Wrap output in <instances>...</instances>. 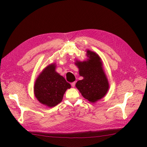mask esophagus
I'll use <instances>...</instances> for the list:
<instances>
[{
    "mask_svg": "<svg viewBox=\"0 0 147 147\" xmlns=\"http://www.w3.org/2000/svg\"><path fill=\"white\" fill-rule=\"evenodd\" d=\"M71 86H72V87L74 88L75 86V82H73V83H71Z\"/></svg>",
    "mask_w": 147,
    "mask_h": 147,
    "instance_id": "1",
    "label": "esophagus"
}]
</instances>
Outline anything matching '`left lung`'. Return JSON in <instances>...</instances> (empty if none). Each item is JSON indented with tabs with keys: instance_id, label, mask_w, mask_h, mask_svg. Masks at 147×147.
<instances>
[{
	"instance_id": "1",
	"label": "left lung",
	"mask_w": 147,
	"mask_h": 147,
	"mask_svg": "<svg viewBox=\"0 0 147 147\" xmlns=\"http://www.w3.org/2000/svg\"><path fill=\"white\" fill-rule=\"evenodd\" d=\"M86 55L87 60H76L75 63L79 69V75L83 77L75 86L84 99L96 103L107 94L109 83L100 56L90 50H86Z\"/></svg>"
}]
</instances>
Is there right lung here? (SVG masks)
Segmentation results:
<instances>
[{
	"label": "right lung",
	"mask_w": 147,
	"mask_h": 147,
	"mask_svg": "<svg viewBox=\"0 0 147 147\" xmlns=\"http://www.w3.org/2000/svg\"><path fill=\"white\" fill-rule=\"evenodd\" d=\"M56 63L49 64L35 82L34 92L40 103L53 107L62 101L64 93L71 88L65 78L56 71Z\"/></svg>",
	"instance_id": "1"
}]
</instances>
